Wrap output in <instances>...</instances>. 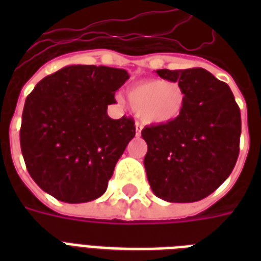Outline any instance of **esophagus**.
I'll return each instance as SVG.
<instances>
[{
	"mask_svg": "<svg viewBox=\"0 0 261 261\" xmlns=\"http://www.w3.org/2000/svg\"><path fill=\"white\" fill-rule=\"evenodd\" d=\"M141 130H142V124L139 122H135V135H137V137L141 135Z\"/></svg>",
	"mask_w": 261,
	"mask_h": 261,
	"instance_id": "esophagus-1",
	"label": "esophagus"
}]
</instances>
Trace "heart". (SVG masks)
I'll use <instances>...</instances> for the list:
<instances>
[{
	"label": "heart",
	"instance_id": "1",
	"mask_svg": "<svg viewBox=\"0 0 261 261\" xmlns=\"http://www.w3.org/2000/svg\"><path fill=\"white\" fill-rule=\"evenodd\" d=\"M127 98L146 124H167L180 116L186 107V92L177 83L143 80L127 89Z\"/></svg>",
	"mask_w": 261,
	"mask_h": 261
}]
</instances>
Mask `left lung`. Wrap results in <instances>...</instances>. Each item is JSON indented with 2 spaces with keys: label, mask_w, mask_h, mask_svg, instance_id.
<instances>
[{
  "label": "left lung",
  "mask_w": 261,
  "mask_h": 261,
  "mask_svg": "<svg viewBox=\"0 0 261 261\" xmlns=\"http://www.w3.org/2000/svg\"><path fill=\"white\" fill-rule=\"evenodd\" d=\"M178 83L186 107L176 120L145 127L143 164L155 196L172 203L202 200L222 184L240 151L241 114L227 84L202 67L157 70Z\"/></svg>",
  "instance_id": "left-lung-1"
}]
</instances>
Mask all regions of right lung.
<instances>
[{"mask_svg": "<svg viewBox=\"0 0 261 261\" xmlns=\"http://www.w3.org/2000/svg\"><path fill=\"white\" fill-rule=\"evenodd\" d=\"M123 69L71 65L38 83L22 111L20 145L27 169L44 192L66 203L100 198L135 135L134 120L107 115Z\"/></svg>", "mask_w": 261, "mask_h": 261, "instance_id": "1", "label": "right lung"}]
</instances>
